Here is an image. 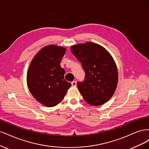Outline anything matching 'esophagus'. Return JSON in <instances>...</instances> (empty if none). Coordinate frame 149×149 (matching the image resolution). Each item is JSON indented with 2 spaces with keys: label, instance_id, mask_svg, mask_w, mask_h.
<instances>
[{
  "label": "esophagus",
  "instance_id": "esophagus-1",
  "mask_svg": "<svg viewBox=\"0 0 149 149\" xmlns=\"http://www.w3.org/2000/svg\"><path fill=\"white\" fill-rule=\"evenodd\" d=\"M76 85H77V81H72V86H73V87H75Z\"/></svg>",
  "mask_w": 149,
  "mask_h": 149
}]
</instances>
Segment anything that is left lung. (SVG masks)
I'll return each mask as SVG.
<instances>
[{
  "mask_svg": "<svg viewBox=\"0 0 149 149\" xmlns=\"http://www.w3.org/2000/svg\"><path fill=\"white\" fill-rule=\"evenodd\" d=\"M70 51L82 65L85 79L78 81V89L85 101L99 106L112 97L116 88L118 74L112 56L104 47L87 42L71 47Z\"/></svg>",
  "mask_w": 149,
  "mask_h": 149,
  "instance_id": "obj_1",
  "label": "left lung"
}]
</instances>
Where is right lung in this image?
<instances>
[{
	"mask_svg": "<svg viewBox=\"0 0 149 149\" xmlns=\"http://www.w3.org/2000/svg\"><path fill=\"white\" fill-rule=\"evenodd\" d=\"M65 48L55 45L43 47L31 62L27 85L34 98L47 107H54L63 100L71 84L64 79L60 63Z\"/></svg>",
	"mask_w": 149,
	"mask_h": 149,
	"instance_id": "obj_1",
	"label": "right lung"
}]
</instances>
